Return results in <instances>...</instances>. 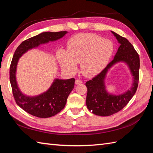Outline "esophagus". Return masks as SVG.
Instances as JSON below:
<instances>
[{"instance_id": "34e87169", "label": "esophagus", "mask_w": 153, "mask_h": 153, "mask_svg": "<svg viewBox=\"0 0 153 153\" xmlns=\"http://www.w3.org/2000/svg\"><path fill=\"white\" fill-rule=\"evenodd\" d=\"M83 83L82 80L79 79H77L76 80V84H80V83Z\"/></svg>"}]
</instances>
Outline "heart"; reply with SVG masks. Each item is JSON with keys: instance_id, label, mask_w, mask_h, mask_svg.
<instances>
[{"instance_id": "obj_1", "label": "heart", "mask_w": 153, "mask_h": 153, "mask_svg": "<svg viewBox=\"0 0 153 153\" xmlns=\"http://www.w3.org/2000/svg\"><path fill=\"white\" fill-rule=\"evenodd\" d=\"M68 48V51L61 50L59 53L65 69L74 72L77 70V62H81L82 72L86 76H93L106 66L114 46L112 41L97 35L82 33L70 39Z\"/></svg>"}]
</instances>
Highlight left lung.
<instances>
[{
    "instance_id": "8db88e82",
    "label": "left lung",
    "mask_w": 153,
    "mask_h": 153,
    "mask_svg": "<svg viewBox=\"0 0 153 153\" xmlns=\"http://www.w3.org/2000/svg\"><path fill=\"white\" fill-rule=\"evenodd\" d=\"M111 32L120 43L114 58L101 72L85 83L87 88L86 98L87 108L94 114L101 116L114 114L125 107L135 95L139 81L140 60L137 51L126 38L120 36L115 32ZM121 61L128 64L134 76V83L131 89L122 95H110L105 90L103 79L109 68L114 63Z\"/></svg>"
}]
</instances>
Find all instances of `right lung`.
Here are the masks:
<instances>
[{"label": "right lung", "mask_w": 153, "mask_h": 153, "mask_svg": "<svg viewBox=\"0 0 153 153\" xmlns=\"http://www.w3.org/2000/svg\"><path fill=\"white\" fill-rule=\"evenodd\" d=\"M67 31L44 32L25 40L14 52L10 66V82L16 104L25 112L38 118H49L59 113L66 105V100L75 84V79H55L47 92L30 97L23 95L16 80V69L19 58L27 50L40 44L56 41L64 36Z\"/></svg>", "instance_id": "1"}]
</instances>
